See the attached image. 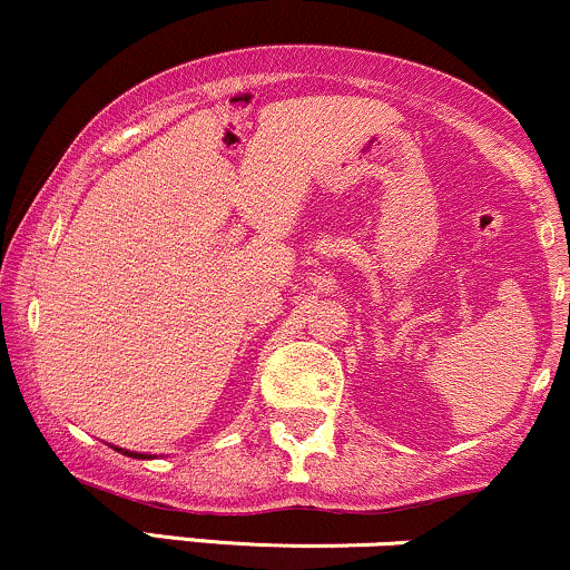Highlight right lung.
Segmentation results:
<instances>
[{
    "mask_svg": "<svg viewBox=\"0 0 570 570\" xmlns=\"http://www.w3.org/2000/svg\"><path fill=\"white\" fill-rule=\"evenodd\" d=\"M117 453H122V455H130V458H149V455H144V453H134V450H122V448H115Z\"/></svg>",
    "mask_w": 570,
    "mask_h": 570,
    "instance_id": "add662e5",
    "label": "right lung"
}]
</instances>
